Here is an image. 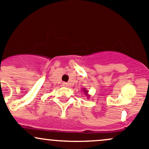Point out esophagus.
<instances>
[{"label":"esophagus","instance_id":"34e87169","mask_svg":"<svg viewBox=\"0 0 149 149\" xmlns=\"http://www.w3.org/2000/svg\"><path fill=\"white\" fill-rule=\"evenodd\" d=\"M63 85L64 86H67V85H68V84H67V82H63Z\"/></svg>","mask_w":149,"mask_h":149}]
</instances>
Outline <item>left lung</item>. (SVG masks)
I'll return each mask as SVG.
<instances>
[{
  "label": "left lung",
  "mask_w": 149,
  "mask_h": 149,
  "mask_svg": "<svg viewBox=\"0 0 149 149\" xmlns=\"http://www.w3.org/2000/svg\"><path fill=\"white\" fill-rule=\"evenodd\" d=\"M83 90V92H84V93H85V95H87V97H89V96H90V95H88V90H86L85 88H84L83 90Z\"/></svg>",
  "instance_id": "1"
}]
</instances>
